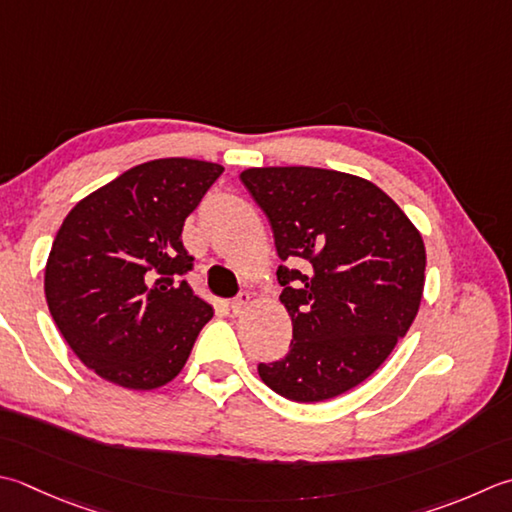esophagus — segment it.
Wrapping results in <instances>:
<instances>
[{"instance_id":"obj_1","label":"esophagus","mask_w":512,"mask_h":512,"mask_svg":"<svg viewBox=\"0 0 512 512\" xmlns=\"http://www.w3.org/2000/svg\"><path fill=\"white\" fill-rule=\"evenodd\" d=\"M248 304H250V295L242 293V295H237L233 302H230V310H233V315H242L248 308Z\"/></svg>"}]
</instances>
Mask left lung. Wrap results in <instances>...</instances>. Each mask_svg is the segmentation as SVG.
I'll return each mask as SVG.
<instances>
[{"mask_svg": "<svg viewBox=\"0 0 512 512\" xmlns=\"http://www.w3.org/2000/svg\"><path fill=\"white\" fill-rule=\"evenodd\" d=\"M239 179L286 262L279 302L293 322L288 355L259 364V377L299 404L342 395L373 375L415 322L424 239L382 188L357 175L268 166Z\"/></svg>", "mask_w": 512, "mask_h": 512, "instance_id": "1", "label": "left lung"}]
</instances>
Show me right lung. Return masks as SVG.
I'll list each match as a JSON object with an SVG mask.
<instances>
[{
	"mask_svg": "<svg viewBox=\"0 0 512 512\" xmlns=\"http://www.w3.org/2000/svg\"><path fill=\"white\" fill-rule=\"evenodd\" d=\"M224 166L166 157L128 168L66 215L50 248L44 293L82 364L128 390L179 375L213 308L186 284V217Z\"/></svg>",
	"mask_w": 512,
	"mask_h": 512,
	"instance_id": "add662e5",
	"label": "right lung"
}]
</instances>
